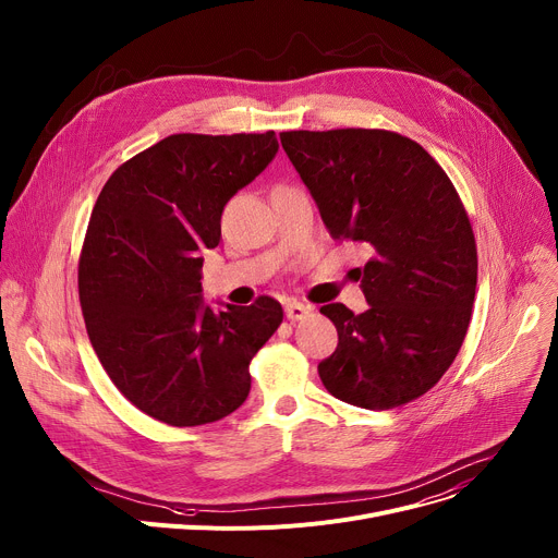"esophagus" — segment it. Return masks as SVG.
Segmentation results:
<instances>
[{"label": "esophagus", "mask_w": 558, "mask_h": 558, "mask_svg": "<svg viewBox=\"0 0 558 558\" xmlns=\"http://www.w3.org/2000/svg\"><path fill=\"white\" fill-rule=\"evenodd\" d=\"M310 312H312V307L305 305V303H299V301H289L284 305V316L289 320H303V318L310 316Z\"/></svg>", "instance_id": "esophagus-1"}]
</instances>
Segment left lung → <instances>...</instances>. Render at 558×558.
Instances as JSON below:
<instances>
[{
  "label": "left lung",
  "instance_id": "left-lung-1",
  "mask_svg": "<svg viewBox=\"0 0 558 558\" xmlns=\"http://www.w3.org/2000/svg\"><path fill=\"white\" fill-rule=\"evenodd\" d=\"M333 240L365 244L367 310L320 307L339 345L318 363L345 403L386 411L430 390L458 356L477 282L466 210L424 147L386 130L282 132Z\"/></svg>",
  "mask_w": 558,
  "mask_h": 558
}]
</instances>
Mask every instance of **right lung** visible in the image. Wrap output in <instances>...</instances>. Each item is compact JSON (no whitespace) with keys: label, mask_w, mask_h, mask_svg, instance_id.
Wrapping results in <instances>:
<instances>
[{"label":"right lung","mask_w":558,"mask_h":558,"mask_svg":"<svg viewBox=\"0 0 558 558\" xmlns=\"http://www.w3.org/2000/svg\"><path fill=\"white\" fill-rule=\"evenodd\" d=\"M276 153V132L172 134L102 185L78 267L81 305L105 373L145 415L202 426L248 397V363L282 307L263 295L213 310L202 265L225 206Z\"/></svg>","instance_id":"add662e5"}]
</instances>
